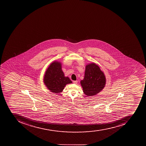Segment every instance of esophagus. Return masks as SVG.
I'll list each match as a JSON object with an SVG mask.
<instances>
[{"label": "esophagus", "instance_id": "obj_1", "mask_svg": "<svg viewBox=\"0 0 146 146\" xmlns=\"http://www.w3.org/2000/svg\"><path fill=\"white\" fill-rule=\"evenodd\" d=\"M73 83H74V84H77L78 83V81H73Z\"/></svg>", "mask_w": 146, "mask_h": 146}]
</instances>
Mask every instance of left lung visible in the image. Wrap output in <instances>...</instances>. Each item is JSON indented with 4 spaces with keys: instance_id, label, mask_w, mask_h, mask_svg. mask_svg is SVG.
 <instances>
[{
    "instance_id": "1",
    "label": "left lung",
    "mask_w": 146,
    "mask_h": 146,
    "mask_svg": "<svg viewBox=\"0 0 146 146\" xmlns=\"http://www.w3.org/2000/svg\"><path fill=\"white\" fill-rule=\"evenodd\" d=\"M106 83L105 74L97 65L92 63L86 65L84 77L80 81L85 95H96L105 87Z\"/></svg>"
}]
</instances>
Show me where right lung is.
<instances>
[{"mask_svg": "<svg viewBox=\"0 0 146 146\" xmlns=\"http://www.w3.org/2000/svg\"><path fill=\"white\" fill-rule=\"evenodd\" d=\"M44 83L51 92L59 93L62 92L66 85L72 82L68 77H65L61 62L55 61L46 70Z\"/></svg>", "mask_w": 146, "mask_h": 146, "instance_id": "obj_1", "label": "right lung"}]
</instances>
